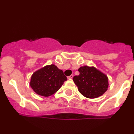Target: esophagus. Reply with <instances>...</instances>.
<instances>
[{
    "label": "esophagus",
    "instance_id": "34e87169",
    "mask_svg": "<svg viewBox=\"0 0 134 134\" xmlns=\"http://www.w3.org/2000/svg\"><path fill=\"white\" fill-rule=\"evenodd\" d=\"M73 77H74V75H70V76H69L68 77H67V78H68L69 79H72L73 78Z\"/></svg>",
    "mask_w": 134,
    "mask_h": 134
}]
</instances>
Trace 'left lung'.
I'll list each match as a JSON object with an SVG mask.
<instances>
[{
  "instance_id": "left-lung-1",
  "label": "left lung",
  "mask_w": 134,
  "mask_h": 134,
  "mask_svg": "<svg viewBox=\"0 0 134 134\" xmlns=\"http://www.w3.org/2000/svg\"><path fill=\"white\" fill-rule=\"evenodd\" d=\"M80 74L75 75L73 80L79 92L89 99L101 96L107 91L108 77L94 67L83 66L79 69Z\"/></svg>"
}]
</instances>
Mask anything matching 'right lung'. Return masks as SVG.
I'll return each instance as SVG.
<instances>
[{
    "instance_id": "1",
    "label": "right lung",
    "mask_w": 134,
    "mask_h": 134,
    "mask_svg": "<svg viewBox=\"0 0 134 134\" xmlns=\"http://www.w3.org/2000/svg\"><path fill=\"white\" fill-rule=\"evenodd\" d=\"M67 80L62 70L52 64L35 72L31 77L30 85L38 95L49 97L59 91Z\"/></svg>"
}]
</instances>
